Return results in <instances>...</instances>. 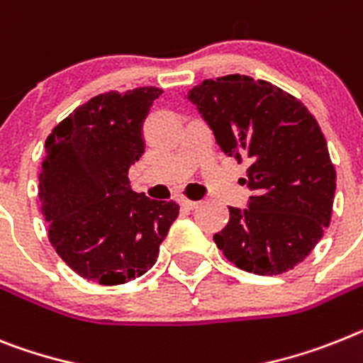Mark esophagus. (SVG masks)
<instances>
[{
	"mask_svg": "<svg viewBox=\"0 0 363 363\" xmlns=\"http://www.w3.org/2000/svg\"><path fill=\"white\" fill-rule=\"evenodd\" d=\"M179 206L185 207V209H189V211H193V209H196L200 203L193 202V200H187V198H179Z\"/></svg>",
	"mask_w": 363,
	"mask_h": 363,
	"instance_id": "obj_1",
	"label": "esophagus"
}]
</instances>
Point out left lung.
Here are the masks:
<instances>
[{
  "mask_svg": "<svg viewBox=\"0 0 363 363\" xmlns=\"http://www.w3.org/2000/svg\"><path fill=\"white\" fill-rule=\"evenodd\" d=\"M224 154L252 165L240 184L253 191L246 209L229 207L215 235L240 270H292L323 237L333 215L336 170L318 121L301 101L246 75L207 79L187 93Z\"/></svg>",
  "mask_w": 363,
  "mask_h": 363,
  "instance_id": "8db88e82",
  "label": "left lung"
}]
</instances>
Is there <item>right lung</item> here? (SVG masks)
<instances>
[{
	"instance_id": "right-lung-1",
	"label": "right lung",
	"mask_w": 363,
	"mask_h": 363,
	"mask_svg": "<svg viewBox=\"0 0 363 363\" xmlns=\"http://www.w3.org/2000/svg\"><path fill=\"white\" fill-rule=\"evenodd\" d=\"M161 93L154 86L102 93L45 139L38 196L49 240L91 283L123 284L147 274L178 218V203L134 193L128 179L145 152L143 123Z\"/></svg>"
}]
</instances>
